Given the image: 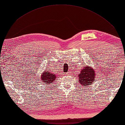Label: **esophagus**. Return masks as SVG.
I'll return each instance as SVG.
<instances>
[{
    "label": "esophagus",
    "instance_id": "1",
    "mask_svg": "<svg viewBox=\"0 0 125 125\" xmlns=\"http://www.w3.org/2000/svg\"><path fill=\"white\" fill-rule=\"evenodd\" d=\"M70 73H71V72H68V73H67V74H70Z\"/></svg>",
    "mask_w": 125,
    "mask_h": 125
}]
</instances>
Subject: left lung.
Returning <instances> with one entry per match:
<instances>
[{"label":"left lung","mask_w":125,"mask_h":125,"mask_svg":"<svg viewBox=\"0 0 125 125\" xmlns=\"http://www.w3.org/2000/svg\"><path fill=\"white\" fill-rule=\"evenodd\" d=\"M96 72L91 67L85 66L80 70V74H79V81L83 86H87L91 85L94 81Z\"/></svg>","instance_id":"1"}]
</instances>
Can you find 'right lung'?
Here are the masks:
<instances>
[{
  "label": "right lung",
  "instance_id": "1",
  "mask_svg": "<svg viewBox=\"0 0 125 125\" xmlns=\"http://www.w3.org/2000/svg\"><path fill=\"white\" fill-rule=\"evenodd\" d=\"M57 76L53 73L48 71H44L41 76V80L45 83V84L52 83L56 80Z\"/></svg>",
  "mask_w": 125,
  "mask_h": 125
}]
</instances>
